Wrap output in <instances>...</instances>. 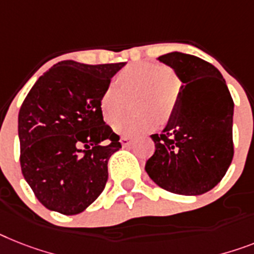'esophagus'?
Listing matches in <instances>:
<instances>
[{
	"instance_id": "34e87169",
	"label": "esophagus",
	"mask_w": 254,
	"mask_h": 254,
	"mask_svg": "<svg viewBox=\"0 0 254 254\" xmlns=\"http://www.w3.org/2000/svg\"><path fill=\"white\" fill-rule=\"evenodd\" d=\"M121 142H122L123 146H128L132 144V139L131 137H127V136H123L122 139H121Z\"/></svg>"
}]
</instances>
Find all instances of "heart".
Here are the masks:
<instances>
[{
	"instance_id": "1",
	"label": "heart",
	"mask_w": 254,
	"mask_h": 254,
	"mask_svg": "<svg viewBox=\"0 0 254 254\" xmlns=\"http://www.w3.org/2000/svg\"><path fill=\"white\" fill-rule=\"evenodd\" d=\"M182 92L178 75L171 68L158 64L141 62L129 64L117 75V85L108 84L100 96V110L108 123H113L115 132L125 136H137L152 131L157 121L169 122L175 113ZM133 97L132 106L141 113L119 119ZM118 118L119 119L117 120Z\"/></svg>"
}]
</instances>
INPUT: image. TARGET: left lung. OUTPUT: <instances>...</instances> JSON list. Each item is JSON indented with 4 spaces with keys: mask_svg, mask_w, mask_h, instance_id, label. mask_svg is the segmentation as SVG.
Instances as JSON below:
<instances>
[{
    "mask_svg": "<svg viewBox=\"0 0 254 254\" xmlns=\"http://www.w3.org/2000/svg\"><path fill=\"white\" fill-rule=\"evenodd\" d=\"M183 81L175 113L154 133L145 163L150 179L171 193L196 196L213 190L234 157V101L222 74L196 56L173 52L158 57Z\"/></svg>",
    "mask_w": 254,
    "mask_h": 254,
    "instance_id": "1",
    "label": "left lung"
}]
</instances>
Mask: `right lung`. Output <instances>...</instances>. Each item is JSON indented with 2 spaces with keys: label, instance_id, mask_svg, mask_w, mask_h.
Returning a JSON list of instances; mask_svg holds the SVG:
<instances>
[{
  "label": "right lung",
  "instance_id": "1",
  "mask_svg": "<svg viewBox=\"0 0 254 254\" xmlns=\"http://www.w3.org/2000/svg\"><path fill=\"white\" fill-rule=\"evenodd\" d=\"M123 66L62 61L24 98L18 117L20 167L49 210L79 214L102 193L109 158L122 145L98 101Z\"/></svg>",
  "mask_w": 254,
  "mask_h": 254
}]
</instances>
